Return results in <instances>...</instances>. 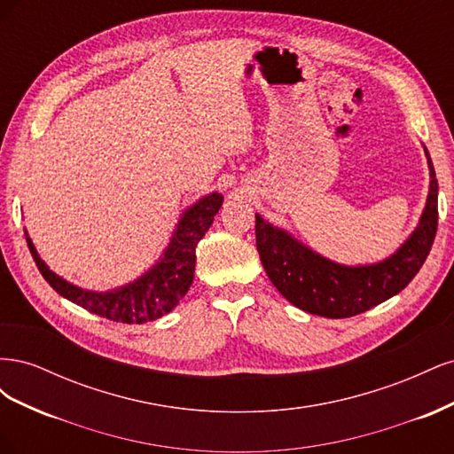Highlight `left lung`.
Returning a JSON list of instances; mask_svg holds the SVG:
<instances>
[{"instance_id": "1", "label": "left lung", "mask_w": 454, "mask_h": 454, "mask_svg": "<svg viewBox=\"0 0 454 454\" xmlns=\"http://www.w3.org/2000/svg\"><path fill=\"white\" fill-rule=\"evenodd\" d=\"M430 193L420 223L392 257L377 265L332 263L255 214V246L274 287L301 310L325 318H350L400 294L428 257L437 231V180L432 159Z\"/></svg>"}]
</instances>
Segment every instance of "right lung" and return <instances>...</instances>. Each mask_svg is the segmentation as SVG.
Returning <instances> with one entry per match:
<instances>
[{
  "instance_id": "right-lung-1",
  "label": "right lung",
  "mask_w": 454,
  "mask_h": 454,
  "mask_svg": "<svg viewBox=\"0 0 454 454\" xmlns=\"http://www.w3.org/2000/svg\"><path fill=\"white\" fill-rule=\"evenodd\" d=\"M222 204L223 197L219 193H212L199 200L195 206H191L182 217L180 225H177L172 242L168 244L159 263L147 274H144L142 278L121 287V290L107 294H94L67 284L52 270H49V267L39 259L28 237H26V242H28L32 257L39 272L43 274V278L51 284L54 292L70 299L72 303L114 322H153L160 318V316L168 314L187 294L195 274V248L206 235V231L210 229L214 215L222 208Z\"/></svg>"
}]
</instances>
